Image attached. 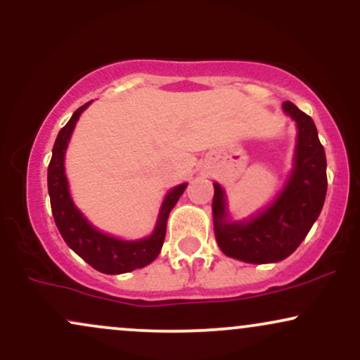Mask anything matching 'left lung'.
Wrapping results in <instances>:
<instances>
[{"instance_id": "8db88e82", "label": "left lung", "mask_w": 360, "mask_h": 360, "mask_svg": "<svg viewBox=\"0 0 360 360\" xmlns=\"http://www.w3.org/2000/svg\"><path fill=\"white\" fill-rule=\"evenodd\" d=\"M283 108L298 125L295 169L286 188L266 212L254 220L226 221L225 194L214 183L213 223L218 247L229 257L250 264L279 262L304 240L323 208L326 196V157L311 117L291 101Z\"/></svg>"}]
</instances>
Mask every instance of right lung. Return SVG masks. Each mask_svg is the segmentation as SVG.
<instances>
[{
    "instance_id": "1",
    "label": "right lung",
    "mask_w": 360,
    "mask_h": 360,
    "mask_svg": "<svg viewBox=\"0 0 360 360\" xmlns=\"http://www.w3.org/2000/svg\"><path fill=\"white\" fill-rule=\"evenodd\" d=\"M89 103L74 111L71 120L65 123V127L60 128L57 135L47 171L49 196H51L53 220L65 243L96 271L105 272V274H122V272H130L147 266L159 255L164 238H166L169 213L174 208L181 194L184 193L186 184L177 186L167 194L160 208L157 226L150 237L135 242H123L93 229L71 201L68 179L64 174L65 147L71 139L77 118Z\"/></svg>"
}]
</instances>
